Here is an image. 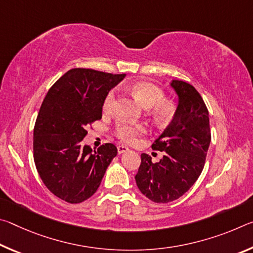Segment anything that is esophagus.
I'll return each instance as SVG.
<instances>
[{
  "mask_svg": "<svg viewBox=\"0 0 253 253\" xmlns=\"http://www.w3.org/2000/svg\"><path fill=\"white\" fill-rule=\"evenodd\" d=\"M128 151H129V148L126 147V146H124V145H118V146H117L118 154H123V153H125V152H128Z\"/></svg>",
  "mask_w": 253,
  "mask_h": 253,
  "instance_id": "obj_1",
  "label": "esophagus"
}]
</instances>
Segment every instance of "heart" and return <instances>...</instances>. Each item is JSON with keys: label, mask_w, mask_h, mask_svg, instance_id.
I'll list each match as a JSON object with an SVG mask.
<instances>
[{"label": "heart", "mask_w": 253, "mask_h": 253, "mask_svg": "<svg viewBox=\"0 0 253 253\" xmlns=\"http://www.w3.org/2000/svg\"><path fill=\"white\" fill-rule=\"evenodd\" d=\"M125 87L134 95L145 108H152L153 116L157 122L168 123L172 121L177 111L176 102L164 99L165 92L157 84L146 80H138L128 84ZM115 102H116V92L110 90L102 101V111L109 115L113 113ZM115 135L124 143H135L139 136L146 134L147 128L142 123L119 122L115 126Z\"/></svg>", "instance_id": "b5f03b06"}]
</instances>
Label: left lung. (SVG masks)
<instances>
[{
	"instance_id": "obj_1",
	"label": "left lung",
	"mask_w": 253,
	"mask_h": 253,
	"mask_svg": "<svg viewBox=\"0 0 253 253\" xmlns=\"http://www.w3.org/2000/svg\"><path fill=\"white\" fill-rule=\"evenodd\" d=\"M179 97L176 115L152 144L165 152L158 163L140 155L135 179L139 191L155 203H169L190 190L202 173L211 142L209 111L199 91L181 80L170 84Z\"/></svg>"
}]
</instances>
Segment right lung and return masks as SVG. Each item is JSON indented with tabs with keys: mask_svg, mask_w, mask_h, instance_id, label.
I'll list each match as a JSON object with an SVG mask.
<instances>
[{
	"mask_svg": "<svg viewBox=\"0 0 253 253\" xmlns=\"http://www.w3.org/2000/svg\"><path fill=\"white\" fill-rule=\"evenodd\" d=\"M125 74L84 68L67 71L49 89L33 130V158L46 188L76 204L96 193L117 147L84 146L87 128L102 116V101Z\"/></svg>",
	"mask_w": 253,
	"mask_h": 253,
	"instance_id": "1",
	"label": "right lung"
}]
</instances>
